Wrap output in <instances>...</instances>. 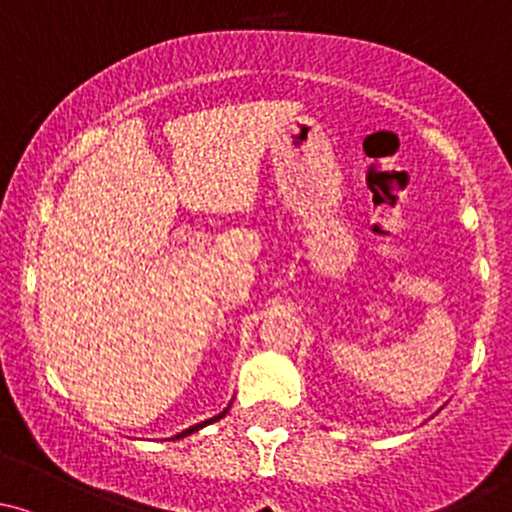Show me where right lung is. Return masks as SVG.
Here are the masks:
<instances>
[{
  "mask_svg": "<svg viewBox=\"0 0 512 512\" xmlns=\"http://www.w3.org/2000/svg\"><path fill=\"white\" fill-rule=\"evenodd\" d=\"M226 412H229V407H226V409H224V412H221L219 416H212V419L202 421V424H194V426H189V429H184V431H182V434H177V436H175V439H184V436H189V434H194V431L204 429V426H207V424H212V421H219V419H221V416H226Z\"/></svg>",
  "mask_w": 512,
  "mask_h": 512,
  "instance_id": "right-lung-1",
  "label": "right lung"
}]
</instances>
